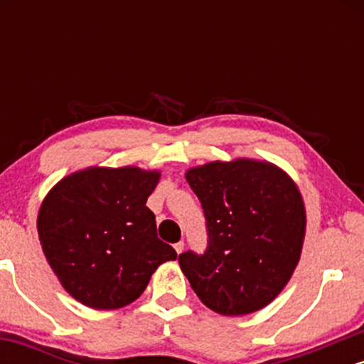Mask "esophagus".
<instances>
[{"mask_svg":"<svg viewBox=\"0 0 364 364\" xmlns=\"http://www.w3.org/2000/svg\"><path fill=\"white\" fill-rule=\"evenodd\" d=\"M174 250H176V253H183V250H185V243L183 241H178L176 245H174Z\"/></svg>","mask_w":364,"mask_h":364,"instance_id":"1","label":"esophagus"}]
</instances>
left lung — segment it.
Wrapping results in <instances>:
<instances>
[{
	"label": "left lung",
	"instance_id": "left-lung-1",
	"mask_svg": "<svg viewBox=\"0 0 364 364\" xmlns=\"http://www.w3.org/2000/svg\"><path fill=\"white\" fill-rule=\"evenodd\" d=\"M186 181L205 215L207 248L178 257L200 301L228 316L267 306L284 289L301 255L303 198L269 162H210Z\"/></svg>",
	"mask_w": 364,
	"mask_h": 364
}]
</instances>
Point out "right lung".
Segmentation results:
<instances>
[{
    "instance_id": "1",
    "label": "right lung",
    "mask_w": 364,
    "mask_h": 364,
    "mask_svg": "<svg viewBox=\"0 0 364 364\" xmlns=\"http://www.w3.org/2000/svg\"><path fill=\"white\" fill-rule=\"evenodd\" d=\"M157 171L90 168L61 179L37 217L43 252L63 287L95 310L127 306L161 263L176 260L145 205Z\"/></svg>"
}]
</instances>
